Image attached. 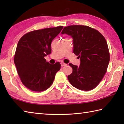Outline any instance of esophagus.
Segmentation results:
<instances>
[{"instance_id":"esophagus-1","label":"esophagus","mask_w":124,"mask_h":124,"mask_svg":"<svg viewBox=\"0 0 124 124\" xmlns=\"http://www.w3.org/2000/svg\"><path fill=\"white\" fill-rule=\"evenodd\" d=\"M61 66L62 67H63V66H67V64H66V63H63V62H62V63H61Z\"/></svg>"}]
</instances>
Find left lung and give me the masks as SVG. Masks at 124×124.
<instances>
[{"instance_id": "left-lung-1", "label": "left lung", "mask_w": 124, "mask_h": 124, "mask_svg": "<svg viewBox=\"0 0 124 124\" xmlns=\"http://www.w3.org/2000/svg\"><path fill=\"white\" fill-rule=\"evenodd\" d=\"M62 34L70 35L73 41V53L80 60L79 66L69 65L73 72L68 79L77 89L89 91L95 88L103 78L110 60L108 45L98 31L86 26L65 27Z\"/></svg>"}]
</instances>
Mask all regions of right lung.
Returning a JSON list of instances; mask_svg holds the SVG:
<instances>
[{
    "instance_id": "right-lung-1",
    "label": "right lung",
    "mask_w": 124,
    "mask_h": 124,
    "mask_svg": "<svg viewBox=\"0 0 124 124\" xmlns=\"http://www.w3.org/2000/svg\"><path fill=\"white\" fill-rule=\"evenodd\" d=\"M63 28L33 31L24 34L18 42L14 63L22 83L29 90L43 91L53 83L61 64L59 62L50 64L44 57L51 54V42Z\"/></svg>"
}]
</instances>
